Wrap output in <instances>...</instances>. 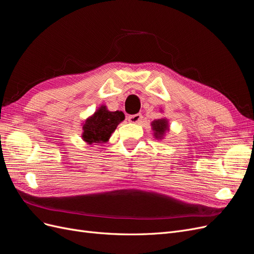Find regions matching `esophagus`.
Returning <instances> with one entry per match:
<instances>
[{
  "label": "esophagus",
  "instance_id": "1",
  "mask_svg": "<svg viewBox=\"0 0 254 254\" xmlns=\"http://www.w3.org/2000/svg\"><path fill=\"white\" fill-rule=\"evenodd\" d=\"M128 121H129L130 123H133V124H137V123H140V122L142 121V114L136 113V114L129 115V117H128Z\"/></svg>",
  "mask_w": 254,
  "mask_h": 254
}]
</instances>
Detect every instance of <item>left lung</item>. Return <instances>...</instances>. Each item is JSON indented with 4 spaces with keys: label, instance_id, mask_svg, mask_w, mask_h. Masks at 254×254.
<instances>
[{
    "label": "left lung",
    "instance_id": "obj_1",
    "mask_svg": "<svg viewBox=\"0 0 254 254\" xmlns=\"http://www.w3.org/2000/svg\"><path fill=\"white\" fill-rule=\"evenodd\" d=\"M151 127L153 130V135L157 140H161L164 137V134L166 131H168V122L166 119H160V120H155L151 123Z\"/></svg>",
    "mask_w": 254,
    "mask_h": 254
}]
</instances>
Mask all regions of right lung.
<instances>
[{
  "instance_id": "obj_1",
  "label": "right lung",
  "mask_w": 254,
  "mask_h": 254,
  "mask_svg": "<svg viewBox=\"0 0 254 254\" xmlns=\"http://www.w3.org/2000/svg\"><path fill=\"white\" fill-rule=\"evenodd\" d=\"M124 120L125 115L122 111H109L103 105L82 123V140L90 145L108 142L112 132Z\"/></svg>"
}]
</instances>
